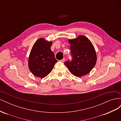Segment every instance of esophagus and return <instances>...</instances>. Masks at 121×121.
Listing matches in <instances>:
<instances>
[{"instance_id":"esophagus-1","label":"esophagus","mask_w":121,"mask_h":121,"mask_svg":"<svg viewBox=\"0 0 121 121\" xmlns=\"http://www.w3.org/2000/svg\"><path fill=\"white\" fill-rule=\"evenodd\" d=\"M65 58H63V59H62V60H60V61L62 62V63H63V62H64V61H65Z\"/></svg>"}]
</instances>
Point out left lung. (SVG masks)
Returning a JSON list of instances; mask_svg holds the SVG:
<instances>
[{"label": "left lung", "mask_w": 121, "mask_h": 121, "mask_svg": "<svg viewBox=\"0 0 121 121\" xmlns=\"http://www.w3.org/2000/svg\"><path fill=\"white\" fill-rule=\"evenodd\" d=\"M72 60L64 64L72 74L77 77L86 75L92 70L97 61L95 50L90 40L80 35L74 39H69Z\"/></svg>", "instance_id": "8db88e82"}]
</instances>
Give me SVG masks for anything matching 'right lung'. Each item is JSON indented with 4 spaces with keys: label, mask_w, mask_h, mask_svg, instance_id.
Listing matches in <instances>:
<instances>
[{
    "label": "right lung",
    "mask_w": 121,
    "mask_h": 121,
    "mask_svg": "<svg viewBox=\"0 0 121 121\" xmlns=\"http://www.w3.org/2000/svg\"><path fill=\"white\" fill-rule=\"evenodd\" d=\"M52 43V41L41 38L33 46L29 56L28 66L33 75L41 78L45 77L57 62L50 49Z\"/></svg>",
    "instance_id": "obj_1"
}]
</instances>
